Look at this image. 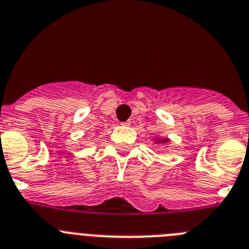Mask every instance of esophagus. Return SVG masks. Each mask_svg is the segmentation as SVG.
<instances>
[{
  "label": "esophagus",
  "instance_id": "34e87169",
  "mask_svg": "<svg viewBox=\"0 0 249 249\" xmlns=\"http://www.w3.org/2000/svg\"><path fill=\"white\" fill-rule=\"evenodd\" d=\"M122 125H124V126H129V125H130V122H124L122 123Z\"/></svg>",
  "mask_w": 249,
  "mask_h": 249
}]
</instances>
